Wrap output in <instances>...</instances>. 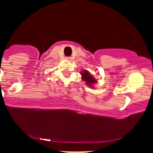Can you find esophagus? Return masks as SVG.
Instances as JSON below:
<instances>
[{
  "label": "esophagus",
  "instance_id": "obj_1",
  "mask_svg": "<svg viewBox=\"0 0 153 153\" xmlns=\"http://www.w3.org/2000/svg\"><path fill=\"white\" fill-rule=\"evenodd\" d=\"M66 59H68V60H71V57H66Z\"/></svg>",
  "mask_w": 153,
  "mask_h": 153
}]
</instances>
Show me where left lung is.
<instances>
[{"label": "left lung", "mask_w": 153, "mask_h": 153, "mask_svg": "<svg viewBox=\"0 0 153 153\" xmlns=\"http://www.w3.org/2000/svg\"><path fill=\"white\" fill-rule=\"evenodd\" d=\"M80 75H82V80H83L84 81L86 82L87 85H88V86H92L93 84L96 82V79L90 74V73L88 71H82L81 73H80Z\"/></svg>", "instance_id": "1"}]
</instances>
